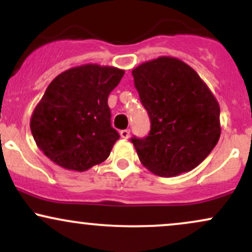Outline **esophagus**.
Here are the masks:
<instances>
[{"label":"esophagus","mask_w":252,"mask_h":252,"mask_svg":"<svg viewBox=\"0 0 252 252\" xmlns=\"http://www.w3.org/2000/svg\"><path fill=\"white\" fill-rule=\"evenodd\" d=\"M120 135H121V137L122 138H129V136H130V130L129 129H124V130H121V132H120Z\"/></svg>","instance_id":"1"}]
</instances>
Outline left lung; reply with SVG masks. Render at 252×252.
<instances>
[{
  "label": "left lung",
  "instance_id": "1",
  "mask_svg": "<svg viewBox=\"0 0 252 252\" xmlns=\"http://www.w3.org/2000/svg\"><path fill=\"white\" fill-rule=\"evenodd\" d=\"M132 77L152 124L147 137L131 138L141 163L164 178L194 169L220 137V108L209 86L173 57L141 63Z\"/></svg>",
  "mask_w": 252,
  "mask_h": 252
}]
</instances>
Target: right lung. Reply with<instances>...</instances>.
<instances>
[{"mask_svg":"<svg viewBox=\"0 0 252 252\" xmlns=\"http://www.w3.org/2000/svg\"><path fill=\"white\" fill-rule=\"evenodd\" d=\"M124 70L97 63L72 67L52 80L31 117L40 150L58 166L85 172L102 163L120 138L108 97Z\"/></svg>","mask_w":252,"mask_h":252,"instance_id":"right-lung-1","label":"right lung"}]
</instances>
